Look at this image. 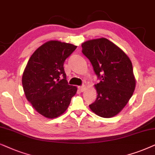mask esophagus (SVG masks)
<instances>
[{
	"mask_svg": "<svg viewBox=\"0 0 155 155\" xmlns=\"http://www.w3.org/2000/svg\"><path fill=\"white\" fill-rule=\"evenodd\" d=\"M78 88H79V90L80 91L83 92L86 89V86H79V87H78Z\"/></svg>",
	"mask_w": 155,
	"mask_h": 155,
	"instance_id": "1",
	"label": "esophagus"
}]
</instances>
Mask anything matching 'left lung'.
Wrapping results in <instances>:
<instances>
[{"instance_id":"8db88e82","label":"left lung","mask_w":155,"mask_h":155,"mask_svg":"<svg viewBox=\"0 0 155 155\" xmlns=\"http://www.w3.org/2000/svg\"><path fill=\"white\" fill-rule=\"evenodd\" d=\"M82 52L101 79L95 84L97 98L89 108L102 117L118 114L133 96L136 86L133 64L128 56L106 38L82 43Z\"/></svg>"}]
</instances>
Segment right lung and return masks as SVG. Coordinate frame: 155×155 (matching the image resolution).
I'll return each instance as SVG.
<instances>
[{"label": "right lung", "instance_id": "add662e5", "mask_svg": "<svg viewBox=\"0 0 155 155\" xmlns=\"http://www.w3.org/2000/svg\"><path fill=\"white\" fill-rule=\"evenodd\" d=\"M77 46L50 40L30 57L22 77L26 98L37 112L55 118L67 110L76 86L68 84L64 63Z\"/></svg>", "mask_w": 155, "mask_h": 155}]
</instances>
